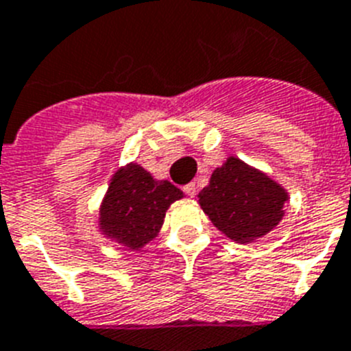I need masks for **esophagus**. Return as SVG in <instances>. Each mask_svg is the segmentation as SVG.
Segmentation results:
<instances>
[{
    "label": "esophagus",
    "mask_w": 351,
    "mask_h": 351,
    "mask_svg": "<svg viewBox=\"0 0 351 351\" xmlns=\"http://www.w3.org/2000/svg\"><path fill=\"white\" fill-rule=\"evenodd\" d=\"M184 193L187 194V196H191V198H193L194 194H196V184H194V182H191V184L184 185Z\"/></svg>",
    "instance_id": "34e87169"
}]
</instances>
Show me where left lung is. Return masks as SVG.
I'll use <instances>...</instances> for the list:
<instances>
[{
  "mask_svg": "<svg viewBox=\"0 0 351 351\" xmlns=\"http://www.w3.org/2000/svg\"><path fill=\"white\" fill-rule=\"evenodd\" d=\"M289 193L278 182L237 157L216 167L198 203L212 225L234 243L250 244L264 237L285 216Z\"/></svg>",
  "mask_w": 351,
  "mask_h": 351,
  "instance_id": "1",
  "label": "left lung"
}]
</instances>
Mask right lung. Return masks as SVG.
I'll return each instance as SVG.
<instances>
[{"label": "right lung", "instance_id": "obj_1", "mask_svg": "<svg viewBox=\"0 0 351 351\" xmlns=\"http://www.w3.org/2000/svg\"><path fill=\"white\" fill-rule=\"evenodd\" d=\"M184 198L178 187L153 178L137 162L119 167L99 205L98 230L128 250L144 248L164 225L167 208Z\"/></svg>", "mask_w": 351, "mask_h": 351}]
</instances>
